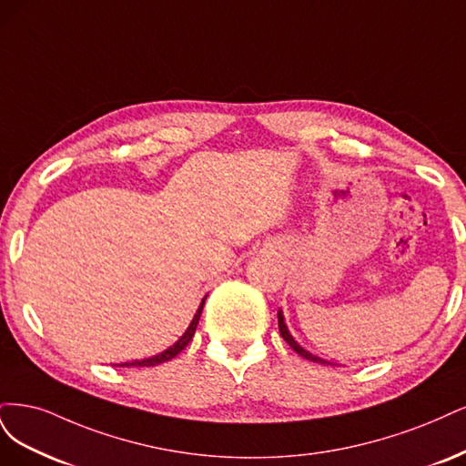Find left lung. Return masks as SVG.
<instances>
[{
  "label": "left lung",
  "mask_w": 466,
  "mask_h": 466,
  "mask_svg": "<svg viewBox=\"0 0 466 466\" xmlns=\"http://www.w3.org/2000/svg\"><path fill=\"white\" fill-rule=\"evenodd\" d=\"M279 331H280V335H282V339L287 340L289 344H290V349L294 350V352H298L299 356L302 358H306V360H311V362H318V364H329V362H325V360H321V358H318V356H313V354H309L308 350H304L302 347H299V344L292 339V335L289 333V329H287V325H284V318H282V311H279Z\"/></svg>",
  "instance_id": "left-lung-1"
}]
</instances>
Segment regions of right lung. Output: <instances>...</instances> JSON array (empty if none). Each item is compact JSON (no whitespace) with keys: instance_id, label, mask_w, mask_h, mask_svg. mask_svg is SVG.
Returning <instances> with one entry per match:
<instances>
[{"instance_id":"1","label":"right lung","mask_w":466,"mask_h":466,"mask_svg":"<svg viewBox=\"0 0 466 466\" xmlns=\"http://www.w3.org/2000/svg\"><path fill=\"white\" fill-rule=\"evenodd\" d=\"M203 304H205V298H203V302H201L198 313H195V318H193L191 325L187 327V331L184 333V337H179V340L174 344V347H170L168 350H164L162 354H157V356H153V358L135 360V362H124V364H119V368H148V366H158V364H164V362H170V360L176 358L179 352H182V350L187 347V344H189V340L193 339L195 329H198V323H199V318H201Z\"/></svg>"}]
</instances>
